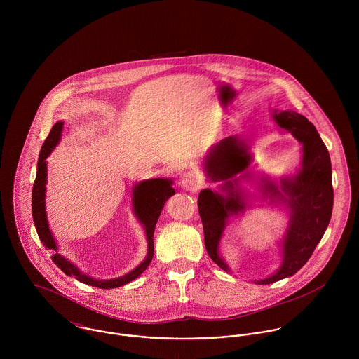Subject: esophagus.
I'll return each mask as SVG.
<instances>
[{"label":"esophagus","mask_w":359,"mask_h":359,"mask_svg":"<svg viewBox=\"0 0 359 359\" xmlns=\"http://www.w3.org/2000/svg\"><path fill=\"white\" fill-rule=\"evenodd\" d=\"M180 185H181V188H184L185 191L196 192V191L202 187V180H201V177H199L196 172L188 171V172H185V174L181 177Z\"/></svg>","instance_id":"obj_1"}]
</instances>
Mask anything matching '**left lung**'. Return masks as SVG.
<instances>
[{
    "instance_id": "1",
    "label": "left lung",
    "mask_w": 359,
    "mask_h": 359,
    "mask_svg": "<svg viewBox=\"0 0 359 359\" xmlns=\"http://www.w3.org/2000/svg\"><path fill=\"white\" fill-rule=\"evenodd\" d=\"M272 118L279 130L290 133L303 148L302 163L296 174L282 177L279 184L265 175L258 181L257 191L261 194V199H269L271 205H285L289 222L279 243L280 266L268 278L255 280L257 285H269L300 271L322 239L333 210L330 156L313 124L293 110H273ZM252 160L248 141L231 135L210 149L203 164L205 177L210 181H222L218 191L205 188L198 198L205 250L226 272H231V268L219 255V242L229 219L245 214L246 208L252 207L249 203L252 195L242 188V181L253 175L248 170L244 171Z\"/></svg>"
}]
</instances>
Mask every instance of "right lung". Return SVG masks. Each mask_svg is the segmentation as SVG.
<instances>
[{
  "mask_svg": "<svg viewBox=\"0 0 359 359\" xmlns=\"http://www.w3.org/2000/svg\"><path fill=\"white\" fill-rule=\"evenodd\" d=\"M63 130V121H57L53 124L50 135L47 137L41 151L39 156L37 163V175L33 185V194H32V212L34 225L39 233L40 241L43 245L48 249L53 250L55 255L52 256V261L67 275L73 276L81 283L100 287V289H114L120 287L123 285L130 283L131 280L137 279L151 264L154 258V233L156 228V222L160 217V212L164 207L167 199L172 195H175V189L172 188V180L171 178H154V180H145L141 182L134 184L133 187V211L138 221L142 224L148 241V255L145 259L135 266L131 272L114 278V279H95L84 272H81L73 262H70L67 258L60 256L57 252V245L55 242V238L52 235L46 211V192H47V157L51 154L55 147L59 144Z\"/></svg>",
  "mask_w": 359,
  "mask_h": 359,
  "instance_id": "obj_1",
  "label": "right lung"
}]
</instances>
